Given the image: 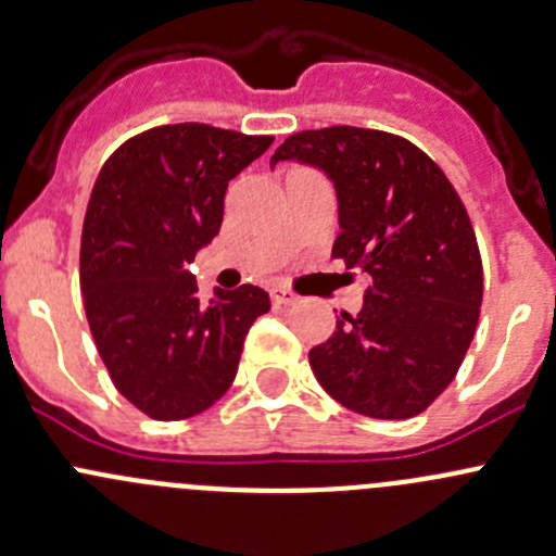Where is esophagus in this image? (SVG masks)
Listing matches in <instances>:
<instances>
[{
  "label": "esophagus",
  "mask_w": 556,
  "mask_h": 556,
  "mask_svg": "<svg viewBox=\"0 0 556 556\" xmlns=\"http://www.w3.org/2000/svg\"><path fill=\"white\" fill-rule=\"evenodd\" d=\"M271 301L274 306H293L299 301V295L288 288H271Z\"/></svg>",
  "instance_id": "34e87169"
}]
</instances>
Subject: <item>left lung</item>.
<instances>
[{
	"mask_svg": "<svg viewBox=\"0 0 556 556\" xmlns=\"http://www.w3.org/2000/svg\"><path fill=\"white\" fill-rule=\"evenodd\" d=\"M333 179V257L368 277L361 314L341 312L309 366L333 401L374 419L422 414L457 377L479 325L484 268L463 199L428 153L397 134L299 131L271 155Z\"/></svg>",
	"mask_w": 556,
	"mask_h": 556,
	"instance_id": "8db88e82",
	"label": "left lung"
}]
</instances>
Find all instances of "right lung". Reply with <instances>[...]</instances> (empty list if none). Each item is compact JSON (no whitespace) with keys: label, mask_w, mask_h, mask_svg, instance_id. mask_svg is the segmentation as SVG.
Returning a JSON list of instances; mask_svg holds the SVG:
<instances>
[{"label":"right lung","mask_w":556,"mask_h":556,"mask_svg":"<svg viewBox=\"0 0 556 556\" xmlns=\"http://www.w3.org/2000/svg\"><path fill=\"white\" fill-rule=\"evenodd\" d=\"M206 123L126 139L99 172L80 239V288L112 384L159 422L206 412L237 377L244 336L271 309L252 285L201 304L188 271L220 233L228 179L268 150Z\"/></svg>","instance_id":"right-lung-1"}]
</instances>
